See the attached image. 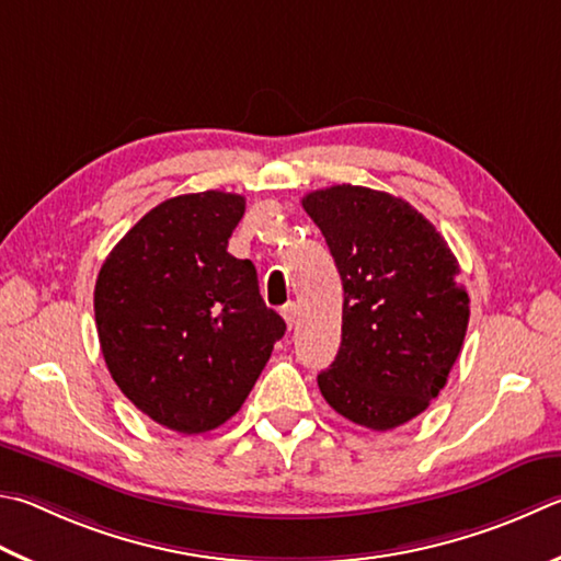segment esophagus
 <instances>
[{"label": "esophagus", "mask_w": 561, "mask_h": 561, "mask_svg": "<svg viewBox=\"0 0 561 561\" xmlns=\"http://www.w3.org/2000/svg\"><path fill=\"white\" fill-rule=\"evenodd\" d=\"M297 313H299V307L294 301L284 304V307H282V316H284V321H287L289 329H294V323H297Z\"/></svg>", "instance_id": "1"}]
</instances>
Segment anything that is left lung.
Segmentation results:
<instances>
[{
	"mask_svg": "<svg viewBox=\"0 0 561 561\" xmlns=\"http://www.w3.org/2000/svg\"><path fill=\"white\" fill-rule=\"evenodd\" d=\"M304 210L323 232L343 282L341 348L319 373L323 400L375 432L422 414L461 353L468 294L446 240L385 191H311Z\"/></svg>",
	"mask_w": 561,
	"mask_h": 561,
	"instance_id": "1",
	"label": "left lung"
}]
</instances>
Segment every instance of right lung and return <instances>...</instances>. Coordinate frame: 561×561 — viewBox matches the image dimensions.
Segmentation results:
<instances>
[{
    "label": "right lung",
    "mask_w": 561,
    "mask_h": 561,
    "mask_svg": "<svg viewBox=\"0 0 561 561\" xmlns=\"http://www.w3.org/2000/svg\"><path fill=\"white\" fill-rule=\"evenodd\" d=\"M245 198L186 193L151 208L100 267L95 323L112 380L149 420L203 434L236 414L287 323L228 252Z\"/></svg>",
    "instance_id": "1"
}]
</instances>
